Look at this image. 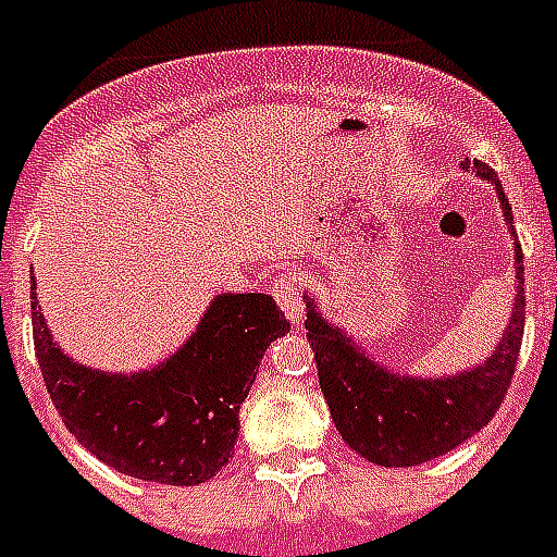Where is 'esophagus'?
Returning a JSON list of instances; mask_svg holds the SVG:
<instances>
[{
	"mask_svg": "<svg viewBox=\"0 0 557 557\" xmlns=\"http://www.w3.org/2000/svg\"><path fill=\"white\" fill-rule=\"evenodd\" d=\"M271 288H274V297H277V304L283 306V312L288 314V321H304L306 312L304 304H300V283H297L295 274H280Z\"/></svg>",
	"mask_w": 557,
	"mask_h": 557,
	"instance_id": "1",
	"label": "esophagus"
}]
</instances>
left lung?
I'll list each match as a JSON object with an SVG mask.
<instances>
[{"label":"left lung","mask_w":557,"mask_h":557,"mask_svg":"<svg viewBox=\"0 0 557 557\" xmlns=\"http://www.w3.org/2000/svg\"><path fill=\"white\" fill-rule=\"evenodd\" d=\"M462 170H471L485 182H492L500 199L506 225L515 234V219L500 178L483 161H462ZM518 265V297L511 306L509 326L483 364L462 370L450 379H416L387 370L372 361L364 349L356 347L347 332L335 330L314 306V297L306 295V338L314 349L318 379L332 422L338 428L349 448L364 459L384 468L422 466L428 459L448 454L476 431L492 422L500 410L503 396L511 384L523 344V251L515 243Z\"/></svg>","instance_id":"left-lung-1"}]
</instances>
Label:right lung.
I'll use <instances>...</instances> for the list:
<instances>
[{"label": "right lung", "instance_id": "obj_1", "mask_svg": "<svg viewBox=\"0 0 557 557\" xmlns=\"http://www.w3.org/2000/svg\"><path fill=\"white\" fill-rule=\"evenodd\" d=\"M30 323L42 381L74 440L121 474L168 485H199L227 466L262 356L292 330L269 295H216L185 347L124 375L65 356L37 295Z\"/></svg>", "mask_w": 557, "mask_h": 557}]
</instances>
